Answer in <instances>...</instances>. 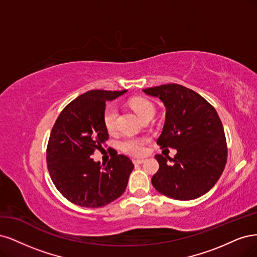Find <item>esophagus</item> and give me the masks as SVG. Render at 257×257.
<instances>
[{
	"label": "esophagus",
	"instance_id": "34e87169",
	"mask_svg": "<svg viewBox=\"0 0 257 257\" xmlns=\"http://www.w3.org/2000/svg\"><path fill=\"white\" fill-rule=\"evenodd\" d=\"M144 162H145L144 159H137V160H134V163H135V164H142V163H144Z\"/></svg>",
	"mask_w": 257,
	"mask_h": 257
}]
</instances>
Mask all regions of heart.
<instances>
[{
  "label": "heart",
  "instance_id": "1",
  "mask_svg": "<svg viewBox=\"0 0 257 257\" xmlns=\"http://www.w3.org/2000/svg\"><path fill=\"white\" fill-rule=\"evenodd\" d=\"M131 109L134 110L141 119H145L148 116H154L155 114V105L152 101L147 100L145 98H132L129 101ZM118 116L117 106L115 104H109L105 106L103 111V125L105 129L112 132L116 128ZM150 142L148 138H136V137H127L122 139L119 142V148L122 153L130 156H142L145 153V145Z\"/></svg>",
  "mask_w": 257,
  "mask_h": 257
}]
</instances>
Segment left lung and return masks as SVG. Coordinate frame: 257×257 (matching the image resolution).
Instances as JSON below:
<instances>
[{
  "instance_id": "left-lung-1",
  "label": "left lung",
  "mask_w": 257,
  "mask_h": 257,
  "mask_svg": "<svg viewBox=\"0 0 257 257\" xmlns=\"http://www.w3.org/2000/svg\"><path fill=\"white\" fill-rule=\"evenodd\" d=\"M167 109L157 144L175 148L174 158L156 155L159 170L152 178L157 191L174 200L190 201L216 185L227 159L224 129L216 109L194 90L171 83L143 89Z\"/></svg>"
}]
</instances>
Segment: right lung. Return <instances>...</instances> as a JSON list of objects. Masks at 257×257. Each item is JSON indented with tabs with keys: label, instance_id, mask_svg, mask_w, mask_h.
Here are the masks:
<instances>
[{
	"label": "right lung",
	"instance_id": "1",
	"mask_svg": "<svg viewBox=\"0 0 257 257\" xmlns=\"http://www.w3.org/2000/svg\"><path fill=\"white\" fill-rule=\"evenodd\" d=\"M127 90L93 89L66 105L55 120L47 146V167L54 186L72 204L105 206L125 192L135 165L115 153L101 167L90 157L109 139L103 125L105 102Z\"/></svg>",
	"mask_w": 257,
	"mask_h": 257
}]
</instances>
